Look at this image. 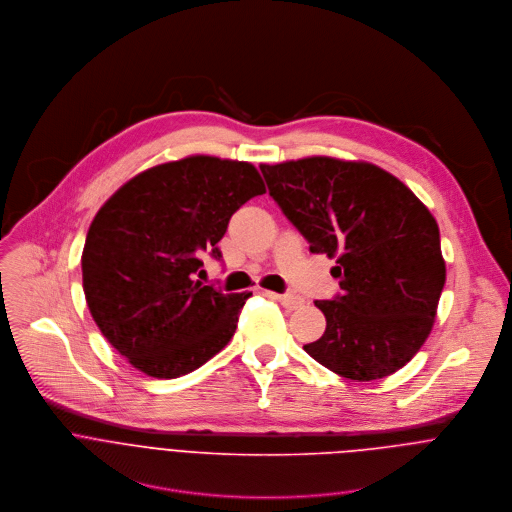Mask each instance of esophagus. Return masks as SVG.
I'll return each mask as SVG.
<instances>
[{
    "label": "esophagus",
    "mask_w": 512,
    "mask_h": 512,
    "mask_svg": "<svg viewBox=\"0 0 512 512\" xmlns=\"http://www.w3.org/2000/svg\"><path fill=\"white\" fill-rule=\"evenodd\" d=\"M264 294H266L268 298L280 302V304H282L284 308H288V310H296V308H300V306L304 304V300H302L300 296H296V294H276V292H270V290H266Z\"/></svg>",
    "instance_id": "34e87169"
}]
</instances>
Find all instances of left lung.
<instances>
[{"instance_id":"1","label":"left lung","mask_w":512,"mask_h":512,"mask_svg":"<svg viewBox=\"0 0 512 512\" xmlns=\"http://www.w3.org/2000/svg\"><path fill=\"white\" fill-rule=\"evenodd\" d=\"M260 170L310 252L336 260L342 294L314 302L326 330L304 350L358 382L400 370L426 342L446 280L430 210L368 162L310 156Z\"/></svg>"}]
</instances>
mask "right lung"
Here are the masks:
<instances>
[{
	"label": "right lung",
	"instance_id": "1",
	"mask_svg": "<svg viewBox=\"0 0 512 512\" xmlns=\"http://www.w3.org/2000/svg\"><path fill=\"white\" fill-rule=\"evenodd\" d=\"M264 192L250 162L198 154L140 172L98 210L82 252L86 302L136 370L178 378L230 342L252 292L204 286L200 254L220 258L232 214Z\"/></svg>",
	"mask_w": 512,
	"mask_h": 512
}]
</instances>
